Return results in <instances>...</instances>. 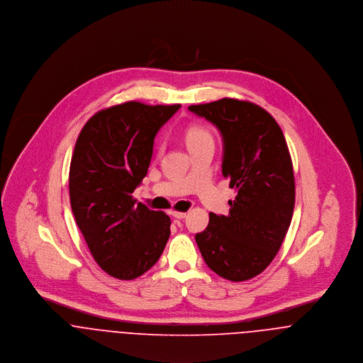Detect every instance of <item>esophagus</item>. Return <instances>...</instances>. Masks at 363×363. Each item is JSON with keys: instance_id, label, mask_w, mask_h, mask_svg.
Returning <instances> with one entry per match:
<instances>
[{"instance_id": "esophagus-1", "label": "esophagus", "mask_w": 363, "mask_h": 363, "mask_svg": "<svg viewBox=\"0 0 363 363\" xmlns=\"http://www.w3.org/2000/svg\"><path fill=\"white\" fill-rule=\"evenodd\" d=\"M171 214H172V217H175V218H179V220L186 217V213H185V211H172Z\"/></svg>"}]
</instances>
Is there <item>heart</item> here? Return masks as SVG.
I'll use <instances>...</instances> for the list:
<instances>
[{
    "instance_id": "obj_1",
    "label": "heart",
    "mask_w": 363,
    "mask_h": 363,
    "mask_svg": "<svg viewBox=\"0 0 363 363\" xmlns=\"http://www.w3.org/2000/svg\"><path fill=\"white\" fill-rule=\"evenodd\" d=\"M185 138H186V143H188V147H192L195 145H199L201 142H206V140H213L210 132L201 126H189L186 130H185Z\"/></svg>"
}]
</instances>
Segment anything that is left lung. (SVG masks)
I'll list each match as a JSON object with an SVG mask.
<instances>
[{"label":"left lung","mask_w":363,"mask_h":363,"mask_svg":"<svg viewBox=\"0 0 363 363\" xmlns=\"http://www.w3.org/2000/svg\"><path fill=\"white\" fill-rule=\"evenodd\" d=\"M188 110L220 130L221 171L237 191L228 216L210 213L207 228L195 240L216 274L230 281L250 280L276 257L294 213L295 179L281 128L257 104L237 99Z\"/></svg>","instance_id":"8db88e82"}]
</instances>
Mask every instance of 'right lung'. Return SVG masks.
Wrapping results in <instances>:
<instances>
[{
  "label": "right lung",
  "mask_w": 363,
  "mask_h": 363,
  "mask_svg": "<svg viewBox=\"0 0 363 363\" xmlns=\"http://www.w3.org/2000/svg\"><path fill=\"white\" fill-rule=\"evenodd\" d=\"M181 104L126 101L96 113L78 136L69 168L71 207L96 263L133 280L162 256L171 220L133 199L146 177L155 138Z\"/></svg>",
  "instance_id": "1"
}]
</instances>
